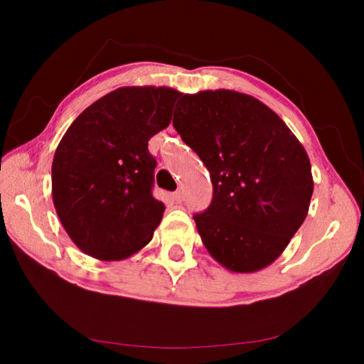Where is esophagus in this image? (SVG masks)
<instances>
[{
	"mask_svg": "<svg viewBox=\"0 0 364 364\" xmlns=\"http://www.w3.org/2000/svg\"><path fill=\"white\" fill-rule=\"evenodd\" d=\"M171 197H173V200H176V202H181V200H183V197H184V194H183V191H176V193L171 194Z\"/></svg>",
	"mask_w": 364,
	"mask_h": 364,
	"instance_id": "esophagus-1",
	"label": "esophagus"
}]
</instances>
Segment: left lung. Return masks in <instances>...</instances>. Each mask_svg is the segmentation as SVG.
Listing matches in <instances>:
<instances>
[{"label":"left lung","mask_w":364,"mask_h":364,"mask_svg":"<svg viewBox=\"0 0 364 364\" xmlns=\"http://www.w3.org/2000/svg\"><path fill=\"white\" fill-rule=\"evenodd\" d=\"M175 130L213 184V199L194 215L208 254L232 273L269 267L304 223L313 194L305 147L281 117L234 90L181 95Z\"/></svg>","instance_id":"1"}]
</instances>
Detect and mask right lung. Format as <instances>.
I'll return each mask as SVG.
<instances>
[{
	"label": "right lung",
	"instance_id": "right-lung-1",
	"mask_svg": "<svg viewBox=\"0 0 364 364\" xmlns=\"http://www.w3.org/2000/svg\"><path fill=\"white\" fill-rule=\"evenodd\" d=\"M168 86H122L102 96L67 128L53 159V202L83 254L119 262L151 242L165 205L152 196L147 143L170 125Z\"/></svg>",
	"mask_w": 364,
	"mask_h": 364
}]
</instances>
